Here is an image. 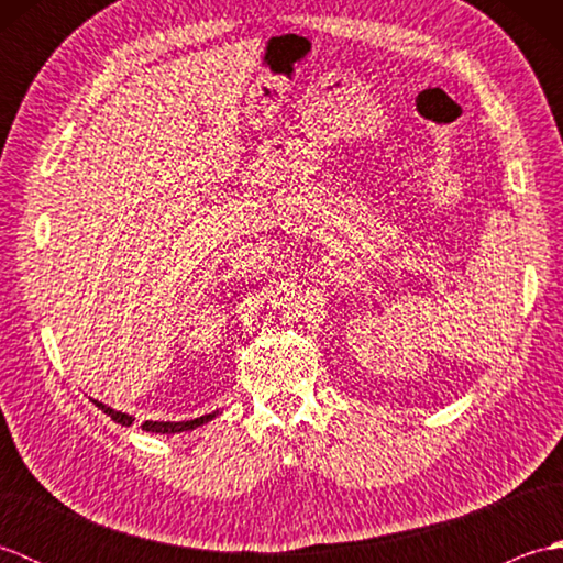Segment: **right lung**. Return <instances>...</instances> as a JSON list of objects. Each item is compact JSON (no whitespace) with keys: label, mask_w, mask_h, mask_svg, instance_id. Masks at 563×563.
Returning a JSON list of instances; mask_svg holds the SVG:
<instances>
[{"label":"right lung","mask_w":563,"mask_h":563,"mask_svg":"<svg viewBox=\"0 0 563 563\" xmlns=\"http://www.w3.org/2000/svg\"><path fill=\"white\" fill-rule=\"evenodd\" d=\"M91 401L97 404L106 416H111L115 423H121V426H133L135 423L133 416H128L123 411H115V409H111V406H106V404H101L97 399H91ZM214 416H218V411L206 413V416H200V418H190V421H145V423H142V430H147V433H162V435L164 433L166 435H169V433H184V430H194V428H198L202 423L212 421Z\"/></svg>","instance_id":"right-lung-1"}]
</instances>
